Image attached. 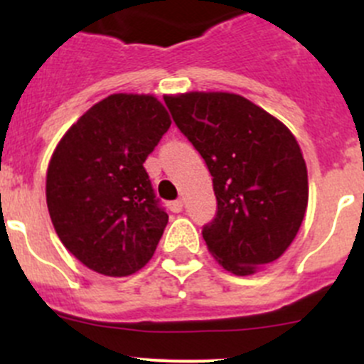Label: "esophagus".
I'll return each instance as SVG.
<instances>
[{
    "instance_id": "1",
    "label": "esophagus",
    "mask_w": 364,
    "mask_h": 364,
    "mask_svg": "<svg viewBox=\"0 0 364 364\" xmlns=\"http://www.w3.org/2000/svg\"><path fill=\"white\" fill-rule=\"evenodd\" d=\"M183 205H185V200L178 199V200H174V203L168 204V208H171V211H174V213H181L183 211Z\"/></svg>"
}]
</instances>
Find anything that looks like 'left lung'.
Wrapping results in <instances>:
<instances>
[{"instance_id":"left-lung-1","label":"left lung","mask_w":364,"mask_h":364,"mask_svg":"<svg viewBox=\"0 0 364 364\" xmlns=\"http://www.w3.org/2000/svg\"><path fill=\"white\" fill-rule=\"evenodd\" d=\"M213 176L215 220L203 237L223 269L247 277L291 247L308 205L303 153L287 127L241 95L164 98Z\"/></svg>"}]
</instances>
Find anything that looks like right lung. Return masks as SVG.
<instances>
[{"instance_id":"obj_1","label":"right lung","mask_w":364,"mask_h":364,"mask_svg":"<svg viewBox=\"0 0 364 364\" xmlns=\"http://www.w3.org/2000/svg\"><path fill=\"white\" fill-rule=\"evenodd\" d=\"M168 127L159 98L116 93L58 142L47 168V208L61 243L90 269L128 277L155 253L168 216L144 161Z\"/></svg>"}]
</instances>
